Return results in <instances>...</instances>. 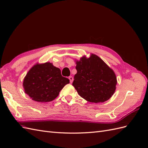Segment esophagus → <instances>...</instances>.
Wrapping results in <instances>:
<instances>
[{
  "label": "esophagus",
  "mask_w": 148,
  "mask_h": 148,
  "mask_svg": "<svg viewBox=\"0 0 148 148\" xmlns=\"http://www.w3.org/2000/svg\"><path fill=\"white\" fill-rule=\"evenodd\" d=\"M69 81H70V82L71 83H72L73 82V80H74V78L72 77V76H70V77H69Z\"/></svg>",
  "instance_id": "obj_1"
}]
</instances>
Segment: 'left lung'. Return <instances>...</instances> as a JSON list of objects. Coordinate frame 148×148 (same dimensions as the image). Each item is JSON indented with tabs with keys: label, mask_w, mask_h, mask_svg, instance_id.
<instances>
[{
	"label": "left lung",
	"mask_w": 148,
	"mask_h": 148,
	"mask_svg": "<svg viewBox=\"0 0 148 148\" xmlns=\"http://www.w3.org/2000/svg\"><path fill=\"white\" fill-rule=\"evenodd\" d=\"M77 73L73 86L79 95L90 103H104L110 99L116 89L114 72L99 57L90 54L75 60Z\"/></svg>",
	"instance_id": "obj_1"
}]
</instances>
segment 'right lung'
Listing matches in <instances>:
<instances>
[{
    "mask_svg": "<svg viewBox=\"0 0 148 148\" xmlns=\"http://www.w3.org/2000/svg\"><path fill=\"white\" fill-rule=\"evenodd\" d=\"M69 80L62 77L59 68L47 62L37 63L32 66L24 79L25 93L39 103L52 101L58 96Z\"/></svg>",
    "mask_w": 148,
    "mask_h": 148,
    "instance_id": "add662e5",
    "label": "right lung"
}]
</instances>
